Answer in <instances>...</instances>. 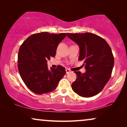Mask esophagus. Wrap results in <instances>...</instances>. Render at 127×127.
Returning <instances> with one entry per match:
<instances>
[{
    "label": "esophagus",
    "mask_w": 127,
    "mask_h": 127,
    "mask_svg": "<svg viewBox=\"0 0 127 127\" xmlns=\"http://www.w3.org/2000/svg\"><path fill=\"white\" fill-rule=\"evenodd\" d=\"M70 69H67V68L66 69V73L67 74L69 73H70Z\"/></svg>",
    "instance_id": "1"
}]
</instances>
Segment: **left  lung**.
<instances>
[{
  "label": "left lung",
  "mask_w": 127,
  "mask_h": 127,
  "mask_svg": "<svg viewBox=\"0 0 127 127\" xmlns=\"http://www.w3.org/2000/svg\"><path fill=\"white\" fill-rule=\"evenodd\" d=\"M79 45V61H83L84 73L74 72L76 80L72 84L74 93L83 97L95 96L103 90L112 74L114 60L112 50L105 39L91 33H67Z\"/></svg>",
  "instance_id": "left-lung-1"
}]
</instances>
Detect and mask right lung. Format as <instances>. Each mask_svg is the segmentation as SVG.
<instances>
[{
    "label": "right lung",
    "mask_w": 127,
    "mask_h": 127,
    "mask_svg": "<svg viewBox=\"0 0 127 127\" xmlns=\"http://www.w3.org/2000/svg\"><path fill=\"white\" fill-rule=\"evenodd\" d=\"M67 33L54 34L47 32L33 34L20 46L18 68L21 77L31 91L43 94L53 91L66 73L65 69L58 65L56 69L47 66V60L54 57L59 43Z\"/></svg>",
    "instance_id": "1"
}]
</instances>
